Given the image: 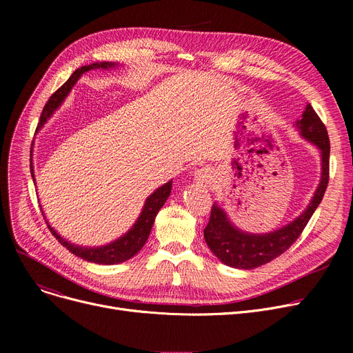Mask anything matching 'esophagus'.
Here are the masks:
<instances>
[{"mask_svg": "<svg viewBox=\"0 0 353 353\" xmlns=\"http://www.w3.org/2000/svg\"><path fill=\"white\" fill-rule=\"evenodd\" d=\"M194 177H196L197 183L208 186V184H210L213 181V172L209 169V167H201V169H199L194 173Z\"/></svg>", "mask_w": 353, "mask_h": 353, "instance_id": "1", "label": "esophagus"}]
</instances>
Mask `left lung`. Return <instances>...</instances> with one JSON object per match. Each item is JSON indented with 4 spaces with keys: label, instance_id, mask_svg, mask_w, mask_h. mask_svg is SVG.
<instances>
[{
    "label": "left lung",
    "instance_id": "left-lung-1",
    "mask_svg": "<svg viewBox=\"0 0 353 353\" xmlns=\"http://www.w3.org/2000/svg\"><path fill=\"white\" fill-rule=\"evenodd\" d=\"M301 136L316 145L322 157V176L307 209L289 225L265 234H253L237 229L226 212L216 203L212 208L209 223L205 229V240L220 262L236 269H254L272 262L285 253L302 234L314 210L318 209L329 183V153L330 143L327 130L316 111L310 104L306 105L302 119L294 124Z\"/></svg>",
    "mask_w": 353,
    "mask_h": 353
}]
</instances>
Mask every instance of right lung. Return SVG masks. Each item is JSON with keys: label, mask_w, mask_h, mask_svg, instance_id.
<instances>
[{"label": "right lung", "mask_w": 353, "mask_h": 353, "mask_svg": "<svg viewBox=\"0 0 353 353\" xmlns=\"http://www.w3.org/2000/svg\"><path fill=\"white\" fill-rule=\"evenodd\" d=\"M116 67L114 63H108V61H103V63H92L90 65H83L81 68H77L71 74V77L54 92V94L50 97V100L47 101L41 117H40V123L37 125V132L44 125V123L47 121V119L54 113L55 108H57L64 99L67 97V94L70 92V90L72 88V85L77 83V80L83 76L85 71L90 70H97V68H111ZM31 176H32V181L35 183L34 179V172H32V165H31ZM172 180L169 183L163 184L161 188H159L156 192H153L150 196L147 197L143 210L137 219L136 223L133 225V228L130 229L124 236L119 237L114 242H111L105 246H99V248H84V246H77L72 245L70 242H67L65 239H63L57 232H55L47 221L48 229L51 230L52 236L59 240V242L68 249L72 254H76L87 262L91 263H99V265H116V263H121L132 259L136 253H139L141 250V248L144 246V243L147 242L148 234H150V230L153 228L154 219L159 213V210L163 208V205L165 203L167 197L170 196L172 192Z\"/></svg>", "instance_id": "1"}]
</instances>
